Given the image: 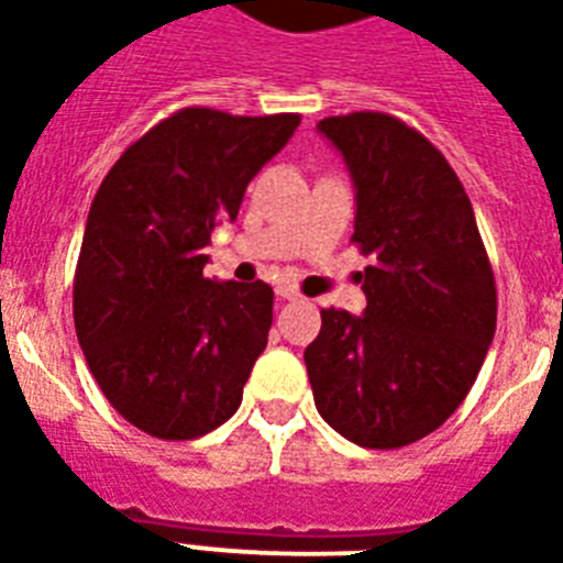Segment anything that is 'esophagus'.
Listing matches in <instances>:
<instances>
[{
    "mask_svg": "<svg viewBox=\"0 0 563 563\" xmlns=\"http://www.w3.org/2000/svg\"><path fill=\"white\" fill-rule=\"evenodd\" d=\"M277 298L280 300H298L300 298V291L295 289V286H286V283H280V286H277Z\"/></svg>",
    "mask_w": 563,
    "mask_h": 563,
    "instance_id": "esophagus-1",
    "label": "esophagus"
}]
</instances>
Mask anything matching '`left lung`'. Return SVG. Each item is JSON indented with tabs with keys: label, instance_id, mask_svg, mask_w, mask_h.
Returning <instances> with one entry per match:
<instances>
[{
	"label": "left lung",
	"instance_id": "1",
	"mask_svg": "<svg viewBox=\"0 0 563 563\" xmlns=\"http://www.w3.org/2000/svg\"><path fill=\"white\" fill-rule=\"evenodd\" d=\"M318 131L356 187L365 316L321 309L307 351L318 415L347 441L397 450L435 432L476 383L497 330V283L471 198L402 119L356 110Z\"/></svg>",
	"mask_w": 563,
	"mask_h": 563
}]
</instances>
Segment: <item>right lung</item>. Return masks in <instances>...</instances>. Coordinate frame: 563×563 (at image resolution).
I'll list each match as a JSON object with an SVG mask.
<instances>
[{
	"label": "right lung",
	"instance_id": "obj_1",
	"mask_svg": "<svg viewBox=\"0 0 563 563\" xmlns=\"http://www.w3.org/2000/svg\"><path fill=\"white\" fill-rule=\"evenodd\" d=\"M298 125V113L184 108L128 145L92 198L75 333L110 406L148 435H207L242 402L274 291L203 277V247Z\"/></svg>",
	"mask_w": 563,
	"mask_h": 563
}]
</instances>
